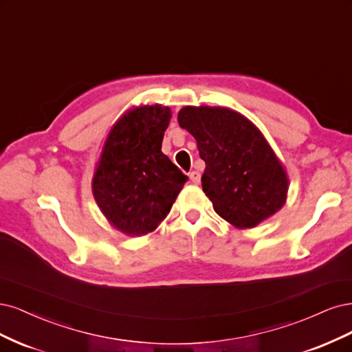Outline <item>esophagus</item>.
Instances as JSON below:
<instances>
[{
    "instance_id": "1",
    "label": "esophagus",
    "mask_w": 352,
    "mask_h": 352,
    "mask_svg": "<svg viewBox=\"0 0 352 352\" xmlns=\"http://www.w3.org/2000/svg\"><path fill=\"white\" fill-rule=\"evenodd\" d=\"M188 177H190V179H191V183H195V184H199L200 183V173L199 171H191L190 174H188Z\"/></svg>"
}]
</instances>
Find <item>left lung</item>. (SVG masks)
<instances>
[{"label": "left lung", "mask_w": 352, "mask_h": 352, "mask_svg": "<svg viewBox=\"0 0 352 352\" xmlns=\"http://www.w3.org/2000/svg\"><path fill=\"white\" fill-rule=\"evenodd\" d=\"M178 124L195 135L206 164L201 187L221 218L253 228L283 206L285 169L250 120L228 108L186 107Z\"/></svg>", "instance_id": "1"}]
</instances>
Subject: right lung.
<instances>
[{
    "label": "right lung",
    "mask_w": 352,
    "mask_h": 352,
    "mask_svg": "<svg viewBox=\"0 0 352 352\" xmlns=\"http://www.w3.org/2000/svg\"><path fill=\"white\" fill-rule=\"evenodd\" d=\"M171 120L166 107H140L112 127L94 175V196L107 219L127 235L156 230L188 179L162 153Z\"/></svg>",
    "instance_id": "add662e5"
}]
</instances>
